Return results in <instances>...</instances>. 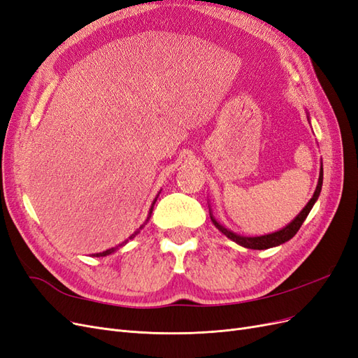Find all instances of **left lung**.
<instances>
[{
  "label": "left lung",
  "mask_w": 358,
  "mask_h": 358,
  "mask_svg": "<svg viewBox=\"0 0 358 358\" xmlns=\"http://www.w3.org/2000/svg\"><path fill=\"white\" fill-rule=\"evenodd\" d=\"M321 187H322V167L320 170V178H318V183H317V189H315V192H313V196L309 200V203L305 206V208H303V210L287 227H284L282 230L275 231V233L264 234V236H257V237H245V236H241V234H236V233L230 231L229 229H225L224 225H221L218 221L213 218L212 213H210V220L215 224L216 229H218L221 233H224L227 237H229V239L236 242L237 245H241V246L248 248V249H268V248H273V246H278V245H282V243L288 242L289 239H292V237H294V234L299 231L301 224L305 222L306 216L309 215L310 209L313 208V204H315V201L318 200L320 192H321ZM209 212H210V209H209Z\"/></svg>",
  "instance_id": "left-lung-1"
}]
</instances>
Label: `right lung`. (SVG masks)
<instances>
[{
  "label": "right lung",
  "instance_id": "1",
  "mask_svg": "<svg viewBox=\"0 0 358 358\" xmlns=\"http://www.w3.org/2000/svg\"><path fill=\"white\" fill-rule=\"evenodd\" d=\"M155 201H157V199L154 200V203H152V206H150V210H149V215H148V220H146V222L149 221V218H150V215H152V209H154V204H155ZM145 222V224H146ZM145 224L143 225H140V229L137 230V231H134L131 236H129V239H133V237H136L138 233H140V230H142L143 229V227H145ZM128 241H125V242H122L121 245H119V246H124L125 243H127ZM119 246H116V248H110V249H107V251H104V252H100V254H94V257H106V255H110L112 252H115L116 251V249L119 248Z\"/></svg>",
  "mask_w": 358,
  "mask_h": 358
}]
</instances>
